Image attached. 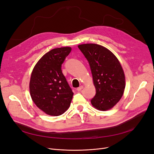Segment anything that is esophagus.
<instances>
[{
	"instance_id": "esophagus-1",
	"label": "esophagus",
	"mask_w": 154,
	"mask_h": 154,
	"mask_svg": "<svg viewBox=\"0 0 154 154\" xmlns=\"http://www.w3.org/2000/svg\"><path fill=\"white\" fill-rule=\"evenodd\" d=\"M83 88H84V86H83V85H80L79 87H78V88H77V91H80L82 89H83Z\"/></svg>"
}]
</instances>
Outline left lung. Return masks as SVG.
<instances>
[{
  "label": "left lung",
  "mask_w": 154,
  "mask_h": 154,
  "mask_svg": "<svg viewBox=\"0 0 154 154\" xmlns=\"http://www.w3.org/2000/svg\"><path fill=\"white\" fill-rule=\"evenodd\" d=\"M89 63L96 94L91 100L92 106L99 110L112 109L120 100L125 87L122 66L106 47L95 44L78 45Z\"/></svg>",
  "instance_id": "obj_1"
}]
</instances>
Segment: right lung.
Instances as JSON below:
<instances>
[{
  "instance_id": "obj_1",
  "label": "right lung",
  "mask_w": 154,
  "mask_h": 154,
  "mask_svg": "<svg viewBox=\"0 0 154 154\" xmlns=\"http://www.w3.org/2000/svg\"><path fill=\"white\" fill-rule=\"evenodd\" d=\"M72 48H54L44 55L32 70L30 93L37 107L45 114L58 116L70 107L74 93L62 74V64Z\"/></svg>"
}]
</instances>
